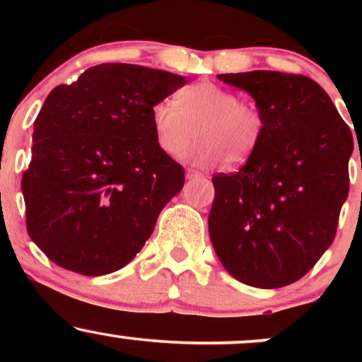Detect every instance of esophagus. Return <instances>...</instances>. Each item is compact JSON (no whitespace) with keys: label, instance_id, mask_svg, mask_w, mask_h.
I'll use <instances>...</instances> for the list:
<instances>
[{"label":"esophagus","instance_id":"obj_1","mask_svg":"<svg viewBox=\"0 0 362 362\" xmlns=\"http://www.w3.org/2000/svg\"><path fill=\"white\" fill-rule=\"evenodd\" d=\"M185 177L189 178V180H192V178H201L202 173L201 172H195V170H192V168H189V170H187Z\"/></svg>","mask_w":362,"mask_h":362}]
</instances>
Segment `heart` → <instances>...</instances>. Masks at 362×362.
<instances>
[{"label":"heart","mask_w":362,"mask_h":362,"mask_svg":"<svg viewBox=\"0 0 362 362\" xmlns=\"http://www.w3.org/2000/svg\"><path fill=\"white\" fill-rule=\"evenodd\" d=\"M151 124L161 151L184 155L197 131L201 139L190 149L189 160L199 167H226L247 163L265 134V115L255 102L243 100L236 91L197 83L177 93V103L158 102L151 109Z\"/></svg>","instance_id":"heart-1"}]
</instances>
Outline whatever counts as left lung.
<instances>
[{"label":"left lung","mask_w":362,"mask_h":362,"mask_svg":"<svg viewBox=\"0 0 362 362\" xmlns=\"http://www.w3.org/2000/svg\"><path fill=\"white\" fill-rule=\"evenodd\" d=\"M265 115V134L238 172L216 173L209 236L228 272L253 288L301 279L337 233L349 194L351 129L308 76L218 74Z\"/></svg>","instance_id":"1"}]
</instances>
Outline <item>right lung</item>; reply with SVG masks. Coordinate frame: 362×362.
<instances>
[{
  "label": "right lung",
  "instance_id": "1",
  "mask_svg": "<svg viewBox=\"0 0 362 362\" xmlns=\"http://www.w3.org/2000/svg\"><path fill=\"white\" fill-rule=\"evenodd\" d=\"M184 85L161 69L105 62L49 93L22 192L28 236L54 264L103 276L144 247L185 180L158 146L151 109Z\"/></svg>",
  "mask_w": 362,
  "mask_h": 362
}]
</instances>
